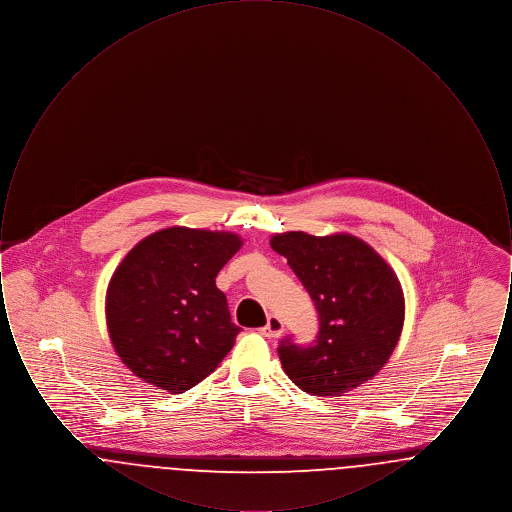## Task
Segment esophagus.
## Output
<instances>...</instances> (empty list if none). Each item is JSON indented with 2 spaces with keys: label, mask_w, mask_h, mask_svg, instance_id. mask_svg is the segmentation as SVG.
<instances>
[{
  "label": "esophagus",
  "mask_w": 512,
  "mask_h": 512,
  "mask_svg": "<svg viewBox=\"0 0 512 512\" xmlns=\"http://www.w3.org/2000/svg\"><path fill=\"white\" fill-rule=\"evenodd\" d=\"M265 338H278L282 332H284V324H282V320L278 317H268L267 326H263L261 330H259Z\"/></svg>",
  "instance_id": "esophagus-1"
}]
</instances>
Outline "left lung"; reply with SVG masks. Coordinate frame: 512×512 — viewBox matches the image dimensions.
Returning a JSON list of instances; mask_svg holds the SVG:
<instances>
[{"label": "left lung", "mask_w": 512, "mask_h": 512, "mask_svg": "<svg viewBox=\"0 0 512 512\" xmlns=\"http://www.w3.org/2000/svg\"><path fill=\"white\" fill-rule=\"evenodd\" d=\"M270 247L315 301L317 340L280 341L278 357L293 384L318 397L355 390L382 370L405 320L401 284L390 265L351 234H276Z\"/></svg>", "instance_id": "1"}]
</instances>
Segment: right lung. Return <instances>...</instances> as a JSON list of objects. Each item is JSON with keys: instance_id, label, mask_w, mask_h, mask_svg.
<instances>
[{"instance_id": "add662e5", "label": "right lung", "mask_w": 512, "mask_h": 512, "mask_svg": "<svg viewBox=\"0 0 512 512\" xmlns=\"http://www.w3.org/2000/svg\"><path fill=\"white\" fill-rule=\"evenodd\" d=\"M240 247L230 232L172 226L128 251L109 282L105 317L134 376L184 393L220 365L242 328L215 278Z\"/></svg>"}]
</instances>
